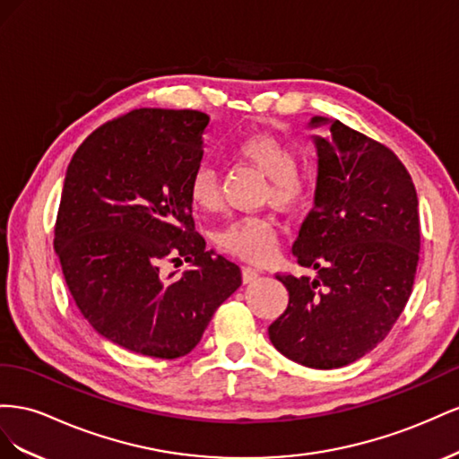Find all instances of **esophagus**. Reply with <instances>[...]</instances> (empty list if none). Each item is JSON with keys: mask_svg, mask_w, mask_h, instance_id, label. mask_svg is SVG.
<instances>
[{"mask_svg": "<svg viewBox=\"0 0 459 459\" xmlns=\"http://www.w3.org/2000/svg\"><path fill=\"white\" fill-rule=\"evenodd\" d=\"M259 274H261V271L255 269V267H250V265H244L242 267V279H244L246 284L247 282H254L259 277Z\"/></svg>", "mask_w": 459, "mask_h": 459, "instance_id": "1", "label": "esophagus"}]
</instances>
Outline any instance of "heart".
I'll use <instances>...</instances> for the list:
<instances>
[{
    "mask_svg": "<svg viewBox=\"0 0 459 459\" xmlns=\"http://www.w3.org/2000/svg\"><path fill=\"white\" fill-rule=\"evenodd\" d=\"M238 160L254 165L269 178L265 198L284 212L302 205L309 195V180L296 169V153L288 143L273 134L247 136L234 146ZM188 200L194 209L204 213L221 207L219 177L213 167L200 165L188 180ZM222 252L247 261H265L277 247V230L267 215H246L234 219L215 234Z\"/></svg>",
    "mask_w": 459,
    "mask_h": 459,
    "instance_id": "obj_1",
    "label": "heart"
}]
</instances>
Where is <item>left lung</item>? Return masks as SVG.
Instances as JSON below:
<instances>
[{"instance_id":"8db88e82","label":"left lung","mask_w":459,"mask_h":459,"mask_svg":"<svg viewBox=\"0 0 459 459\" xmlns=\"http://www.w3.org/2000/svg\"><path fill=\"white\" fill-rule=\"evenodd\" d=\"M313 136L316 204L292 254L316 279L277 274L288 307L269 338L282 356L313 369H336L363 358L394 326L408 304L421 232L408 169L385 143L340 121Z\"/></svg>"}]
</instances>
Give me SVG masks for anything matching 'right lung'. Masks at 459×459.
Listing matches in <instances>:
<instances>
[{
  "mask_svg": "<svg viewBox=\"0 0 459 459\" xmlns=\"http://www.w3.org/2000/svg\"><path fill=\"white\" fill-rule=\"evenodd\" d=\"M207 125L202 111L134 109L94 130L65 175L54 240L65 282L96 333L148 358L190 353L242 284L192 219ZM180 258L193 267L165 278L164 261Z\"/></svg>",
  "mask_w": 459,
  "mask_h": 459,
  "instance_id": "obj_1",
  "label": "right lung"
}]
</instances>
